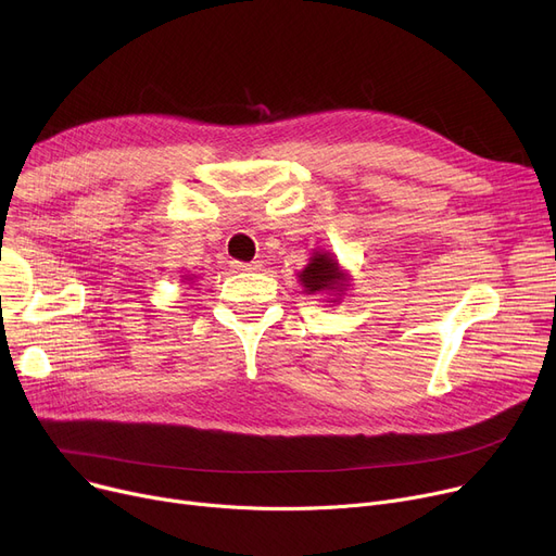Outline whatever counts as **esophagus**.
Segmentation results:
<instances>
[{
    "label": "esophagus",
    "mask_w": 556,
    "mask_h": 556,
    "mask_svg": "<svg viewBox=\"0 0 556 556\" xmlns=\"http://www.w3.org/2000/svg\"><path fill=\"white\" fill-rule=\"evenodd\" d=\"M231 268L239 270V273H258L261 270V261H231Z\"/></svg>",
    "instance_id": "esophagus-1"
}]
</instances>
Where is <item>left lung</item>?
Segmentation results:
<instances>
[{"mask_svg":"<svg viewBox=\"0 0 556 556\" xmlns=\"http://www.w3.org/2000/svg\"><path fill=\"white\" fill-rule=\"evenodd\" d=\"M300 281L304 283L306 293H317V290H336L342 288L344 277L338 270V261L329 254H315L308 266L302 270Z\"/></svg>","mask_w":556,"mask_h":556,"instance_id":"1","label":"left lung"}]
</instances>
